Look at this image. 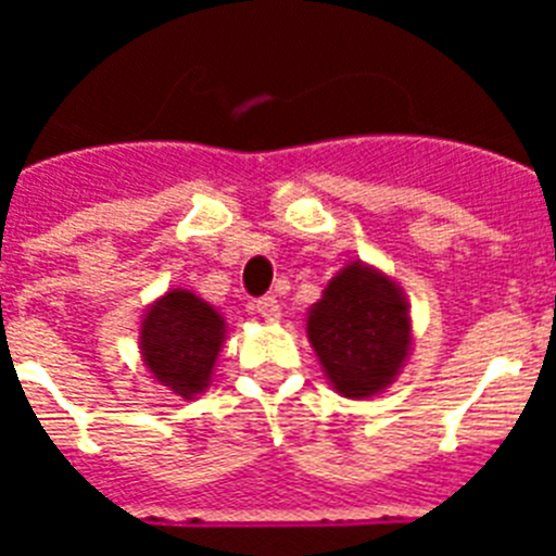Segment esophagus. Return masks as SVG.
<instances>
[{"instance_id":"esophagus-1","label":"esophagus","mask_w":556,"mask_h":556,"mask_svg":"<svg viewBox=\"0 0 556 556\" xmlns=\"http://www.w3.org/2000/svg\"><path fill=\"white\" fill-rule=\"evenodd\" d=\"M255 312L262 314L264 320L275 323L278 317H281V303L275 301V294H264V298H258V301H255Z\"/></svg>"}]
</instances>
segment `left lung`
<instances>
[{"mask_svg": "<svg viewBox=\"0 0 556 556\" xmlns=\"http://www.w3.org/2000/svg\"><path fill=\"white\" fill-rule=\"evenodd\" d=\"M308 339L333 390L370 397L392 384L409 351V312L390 278L351 264L308 314Z\"/></svg>", "mask_w": 556, "mask_h": 556, "instance_id": "left-lung-1", "label": "left lung"}]
</instances>
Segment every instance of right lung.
<instances>
[{
    "label": "right lung",
    "mask_w": 556,
    "mask_h": 556,
    "mask_svg": "<svg viewBox=\"0 0 556 556\" xmlns=\"http://www.w3.org/2000/svg\"><path fill=\"white\" fill-rule=\"evenodd\" d=\"M223 326L208 303L191 292H169L147 312L141 326L147 367L178 395L203 392L223 345Z\"/></svg>",
    "instance_id": "add662e5"
}]
</instances>
